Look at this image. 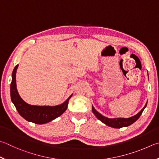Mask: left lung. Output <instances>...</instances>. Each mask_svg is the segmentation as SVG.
Listing matches in <instances>:
<instances>
[{
  "instance_id": "8db88e82",
  "label": "left lung",
  "mask_w": 159,
  "mask_h": 159,
  "mask_svg": "<svg viewBox=\"0 0 159 159\" xmlns=\"http://www.w3.org/2000/svg\"><path fill=\"white\" fill-rule=\"evenodd\" d=\"M147 104H148V102L146 103V105L144 106V108L141 110L137 115H135L134 116L129 118H113V119H111V118H108L103 116L102 114H100L99 112H97L96 110H95V108L93 107V106H92V112H93L95 116H96L100 121H102L103 123H104L105 125L108 126H111L112 128L120 129L122 127H125V126H128L132 125L133 123H134L135 121L140 117L141 114L143 113V112L144 111V109L146 108Z\"/></svg>"
}]
</instances>
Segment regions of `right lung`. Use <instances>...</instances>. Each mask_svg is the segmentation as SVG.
<instances>
[{
	"instance_id": "obj_1",
	"label": "right lung",
	"mask_w": 159,
	"mask_h": 159,
	"mask_svg": "<svg viewBox=\"0 0 159 159\" xmlns=\"http://www.w3.org/2000/svg\"><path fill=\"white\" fill-rule=\"evenodd\" d=\"M18 65L14 67L11 75V83L10 85V95L11 102L15 106L17 111L21 117L28 122L37 125L49 122L60 116L67 108L69 100L72 95L60 105L56 106H39L28 104L19 96L16 85V72Z\"/></svg>"
}]
</instances>
